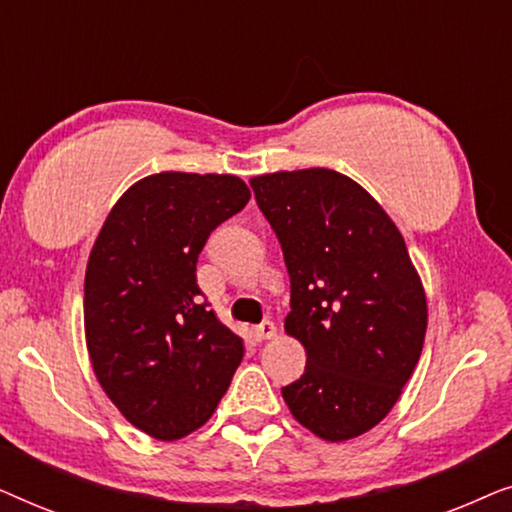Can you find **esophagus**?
I'll use <instances>...</instances> for the list:
<instances>
[{
  "label": "esophagus",
  "mask_w": 512,
  "mask_h": 512,
  "mask_svg": "<svg viewBox=\"0 0 512 512\" xmlns=\"http://www.w3.org/2000/svg\"><path fill=\"white\" fill-rule=\"evenodd\" d=\"M277 335V326L272 321H263L254 328V338L256 340H272Z\"/></svg>",
  "instance_id": "obj_1"
}]
</instances>
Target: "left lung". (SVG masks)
I'll list each match as a JSON object with an SVG mask.
<instances>
[{
  "mask_svg": "<svg viewBox=\"0 0 512 512\" xmlns=\"http://www.w3.org/2000/svg\"><path fill=\"white\" fill-rule=\"evenodd\" d=\"M249 184L291 277L284 331L307 352L284 401L314 436H361L394 408L424 347L426 296L403 235L366 188L326 167Z\"/></svg>",
  "mask_w": 512,
  "mask_h": 512,
  "instance_id": "1",
  "label": "left lung"
}]
</instances>
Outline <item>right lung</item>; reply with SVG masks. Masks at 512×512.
<instances>
[{
    "label": "right lung",
    "instance_id": "add662e5",
    "mask_svg": "<svg viewBox=\"0 0 512 512\" xmlns=\"http://www.w3.org/2000/svg\"><path fill=\"white\" fill-rule=\"evenodd\" d=\"M249 198L233 174H151L121 195L90 251V363L111 403L151 438L200 429L240 366L242 338L202 303L195 265L212 230Z\"/></svg>",
    "mask_w": 512,
    "mask_h": 512
}]
</instances>
